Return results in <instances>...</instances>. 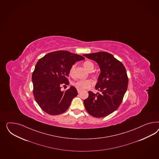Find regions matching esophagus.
Segmentation results:
<instances>
[{"mask_svg":"<svg viewBox=\"0 0 159 159\" xmlns=\"http://www.w3.org/2000/svg\"><path fill=\"white\" fill-rule=\"evenodd\" d=\"M77 91L78 93H80L81 92V91H80V90H78V89Z\"/></svg>","mask_w":159,"mask_h":159,"instance_id":"34e87169","label":"esophagus"}]
</instances>
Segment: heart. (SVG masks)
<instances>
[{"label": "heart", "instance_id": "obj_1", "mask_svg": "<svg viewBox=\"0 0 159 159\" xmlns=\"http://www.w3.org/2000/svg\"><path fill=\"white\" fill-rule=\"evenodd\" d=\"M83 66L86 70L91 72L94 68V64L91 61H85L84 63ZM75 66L73 65L69 70V75L71 77H73L74 75V70H75ZM93 82L91 80H78L75 81L73 82V85L78 90H84L86 89L90 86H92Z\"/></svg>", "mask_w": 159, "mask_h": 159}]
</instances>
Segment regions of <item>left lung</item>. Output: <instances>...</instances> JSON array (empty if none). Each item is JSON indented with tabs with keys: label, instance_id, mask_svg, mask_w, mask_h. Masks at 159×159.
<instances>
[{
	"label": "left lung",
	"instance_id": "left-lung-1",
	"mask_svg": "<svg viewBox=\"0 0 159 159\" xmlns=\"http://www.w3.org/2000/svg\"><path fill=\"white\" fill-rule=\"evenodd\" d=\"M83 56L95 61L100 69L95 86L100 93L95 94L89 91V96L84 100V104L92 116L104 117L118 109L123 101L128 83L126 69L113 55L106 52Z\"/></svg>",
	"mask_w": 159,
	"mask_h": 159
}]
</instances>
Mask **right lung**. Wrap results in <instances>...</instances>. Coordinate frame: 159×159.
<instances>
[{
  "instance_id": "add662e5",
  "label": "right lung",
  "mask_w": 159,
  "mask_h": 159,
  "mask_svg": "<svg viewBox=\"0 0 159 159\" xmlns=\"http://www.w3.org/2000/svg\"><path fill=\"white\" fill-rule=\"evenodd\" d=\"M85 58L68 51L48 53L36 63L32 73L33 94L42 110L50 115L63 113L78 95L74 86L66 91L62 86L69 84V70L75 62Z\"/></svg>"
}]
</instances>
